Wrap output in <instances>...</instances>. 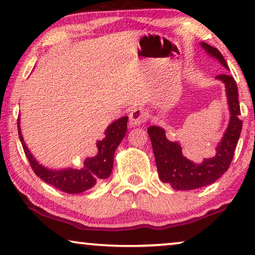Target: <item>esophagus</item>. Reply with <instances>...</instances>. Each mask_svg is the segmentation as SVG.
<instances>
[{
	"label": "esophagus",
	"instance_id": "obj_1",
	"mask_svg": "<svg viewBox=\"0 0 255 255\" xmlns=\"http://www.w3.org/2000/svg\"><path fill=\"white\" fill-rule=\"evenodd\" d=\"M148 112L142 107H135L129 113V120L132 126H139L148 120Z\"/></svg>",
	"mask_w": 255,
	"mask_h": 255
}]
</instances>
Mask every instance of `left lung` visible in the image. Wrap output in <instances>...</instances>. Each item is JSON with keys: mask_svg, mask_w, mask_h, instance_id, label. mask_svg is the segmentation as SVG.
I'll use <instances>...</instances> for the list:
<instances>
[{"mask_svg": "<svg viewBox=\"0 0 255 255\" xmlns=\"http://www.w3.org/2000/svg\"><path fill=\"white\" fill-rule=\"evenodd\" d=\"M201 45L211 56L216 57L229 69L227 61L216 47H213L206 42H202ZM216 78L224 82L231 112L230 124L222 142L217 145L216 156L213 158L203 159L201 164H195L182 155L181 146L178 143L168 141L163 128L157 126L148 128L160 180L170 184L177 191H189L213 184L228 171L234 158L236 145L238 143L243 126V121L239 119L238 88L231 75L222 74L216 76Z\"/></svg>", "mask_w": 255, "mask_h": 255, "instance_id": "1", "label": "left lung"}]
</instances>
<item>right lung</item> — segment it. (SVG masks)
Segmentation results:
<instances>
[{
    "mask_svg": "<svg viewBox=\"0 0 255 255\" xmlns=\"http://www.w3.org/2000/svg\"><path fill=\"white\" fill-rule=\"evenodd\" d=\"M127 121L128 117H123L110 125L105 131V137L97 143V149H98L97 155L85 159L83 167L80 170L67 168L62 171H52L38 164L25 145L20 132L19 117L17 119V126H18V135L24 152L34 173L45 182L60 191L68 194H76L88 191L102 179L110 177L113 167L114 152L126 135Z\"/></svg>",
    "mask_w": 255,
    "mask_h": 255,
    "instance_id": "right-lung-1",
    "label": "right lung"
}]
</instances>
